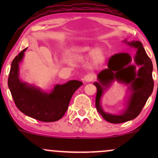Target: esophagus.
<instances>
[{"label": "esophagus", "mask_w": 158, "mask_h": 158, "mask_svg": "<svg viewBox=\"0 0 158 158\" xmlns=\"http://www.w3.org/2000/svg\"><path fill=\"white\" fill-rule=\"evenodd\" d=\"M94 76L93 74H87V75H85L84 78H83V80L85 81H86V82H90V81H93L94 80Z\"/></svg>", "instance_id": "1"}]
</instances>
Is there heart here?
Masks as SVG:
<instances>
[{"instance_id": "obj_1", "label": "heart", "mask_w": 158, "mask_h": 158, "mask_svg": "<svg viewBox=\"0 0 158 158\" xmlns=\"http://www.w3.org/2000/svg\"><path fill=\"white\" fill-rule=\"evenodd\" d=\"M90 56L91 57H94V59L96 61H99L101 60V55H100V51L99 50H93L90 52Z\"/></svg>"}]
</instances>
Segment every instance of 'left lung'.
Listing matches in <instances>:
<instances>
[{"mask_svg": "<svg viewBox=\"0 0 158 158\" xmlns=\"http://www.w3.org/2000/svg\"><path fill=\"white\" fill-rule=\"evenodd\" d=\"M130 46L137 49V55L135 61L137 65H141L136 73L135 65L128 64L131 58L128 53H119L109 59L108 68L102 70L98 74L99 82H94L97 92L96 96V107L99 114L108 122L111 123H122L136 118L140 114L148 98L151 95L154 88L152 78L153 65L140 41L127 42ZM114 78L130 84L132 94L129 100L127 110L120 115L105 113L99 104L103 93V86H106Z\"/></svg>", "mask_w": 158, "mask_h": 158, "instance_id": "obj_1", "label": "left lung"}]
</instances>
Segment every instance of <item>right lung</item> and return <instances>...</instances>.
Here are the masks:
<instances>
[{
    "label": "right lung",
    "instance_id": "1",
    "mask_svg": "<svg viewBox=\"0 0 158 158\" xmlns=\"http://www.w3.org/2000/svg\"><path fill=\"white\" fill-rule=\"evenodd\" d=\"M26 50L23 49L15 56L9 74L8 86L15 106L25 115L37 120L45 123L59 120L68 110L74 92L83 83L71 80L64 85H57L50 94L23 83L19 78V64Z\"/></svg>",
    "mask_w": 158,
    "mask_h": 158
}]
</instances>
